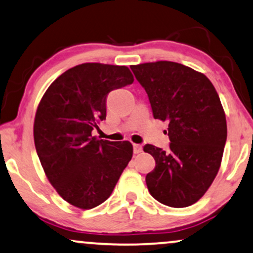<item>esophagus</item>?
<instances>
[{"mask_svg": "<svg viewBox=\"0 0 253 253\" xmlns=\"http://www.w3.org/2000/svg\"><path fill=\"white\" fill-rule=\"evenodd\" d=\"M133 151L134 154H139L142 151V147H141L140 144H133Z\"/></svg>", "mask_w": 253, "mask_h": 253, "instance_id": "esophagus-1", "label": "esophagus"}]
</instances>
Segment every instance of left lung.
<instances>
[{"mask_svg":"<svg viewBox=\"0 0 253 253\" xmlns=\"http://www.w3.org/2000/svg\"><path fill=\"white\" fill-rule=\"evenodd\" d=\"M130 69L149 97L155 119L169 123V149L143 147L156 162L146 177L149 193L167 206H191L221 166L227 121L220 97L203 73L180 63L147 62Z\"/></svg>","mask_w":253,"mask_h":253,"instance_id":"obj_1","label":"left lung"}]
</instances>
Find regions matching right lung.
I'll return each mask as SVG.
<instances>
[{
	"instance_id": "1",
	"label": "right lung",
	"mask_w": 253,
	"mask_h": 253,
	"mask_svg": "<svg viewBox=\"0 0 253 253\" xmlns=\"http://www.w3.org/2000/svg\"><path fill=\"white\" fill-rule=\"evenodd\" d=\"M133 82L126 66L82 63L61 74L40 100L33 125L37 154L49 183L73 206L103 204L133 156L128 141L91 135L105 120L109 92Z\"/></svg>"
}]
</instances>
